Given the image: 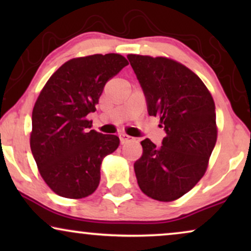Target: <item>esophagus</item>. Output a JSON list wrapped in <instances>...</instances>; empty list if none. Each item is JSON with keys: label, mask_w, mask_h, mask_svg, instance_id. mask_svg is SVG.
I'll list each match as a JSON object with an SVG mask.
<instances>
[{"label": "esophagus", "mask_w": 251, "mask_h": 251, "mask_svg": "<svg viewBox=\"0 0 251 251\" xmlns=\"http://www.w3.org/2000/svg\"><path fill=\"white\" fill-rule=\"evenodd\" d=\"M119 137H120V142H121V144H126V143H128L129 140H131V137L126 135V133H121Z\"/></svg>", "instance_id": "1"}]
</instances>
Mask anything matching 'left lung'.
Instances as JSON below:
<instances>
[{
	"label": "left lung",
	"instance_id": "1",
	"mask_svg": "<svg viewBox=\"0 0 251 251\" xmlns=\"http://www.w3.org/2000/svg\"><path fill=\"white\" fill-rule=\"evenodd\" d=\"M145 96L147 112L166 131L162 145L142 142L133 168L140 190L174 201L193 188L207 170L217 140L215 102L201 78L177 61L128 54Z\"/></svg>",
	"mask_w": 251,
	"mask_h": 251
}]
</instances>
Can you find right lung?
Instances as JSON below:
<instances>
[{"label": "right lung", "instance_id": "obj_1", "mask_svg": "<svg viewBox=\"0 0 251 251\" xmlns=\"http://www.w3.org/2000/svg\"><path fill=\"white\" fill-rule=\"evenodd\" d=\"M126 65L118 53L74 58L41 91L32 113L30 150L41 176L60 197L94 193L102 159L119 147V137L91 130L87 115L96 111L106 82Z\"/></svg>", "mask_w": 251, "mask_h": 251}]
</instances>
